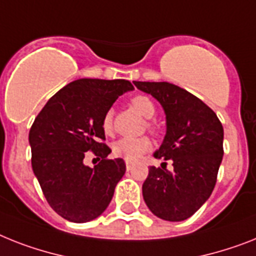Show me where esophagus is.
I'll return each mask as SVG.
<instances>
[{"instance_id":"obj_1","label":"esophagus","mask_w":256,"mask_h":256,"mask_svg":"<svg viewBox=\"0 0 256 256\" xmlns=\"http://www.w3.org/2000/svg\"><path fill=\"white\" fill-rule=\"evenodd\" d=\"M133 166H134V164H130V162H126V170L128 171H130L133 168Z\"/></svg>"}]
</instances>
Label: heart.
Returning a JSON list of instances; mask_svg holds the SVG:
<instances>
[{
    "label": "heart",
    "mask_w": 256,
    "mask_h": 256,
    "mask_svg": "<svg viewBox=\"0 0 256 256\" xmlns=\"http://www.w3.org/2000/svg\"><path fill=\"white\" fill-rule=\"evenodd\" d=\"M130 104L132 106L133 110H136L137 112L144 116L145 119H152L156 115V104L153 99L149 95L137 94L132 96L130 100ZM100 126L104 134H111L114 130V110L108 108L103 114ZM146 128L152 133L157 132V126L153 122H146ZM152 144L148 137H138V138H128L123 137L115 141L112 145V154L118 158H123L126 162H137L142 157L146 152L150 150Z\"/></svg>",
    "instance_id": "1"
}]
</instances>
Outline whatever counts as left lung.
Listing matches in <instances>:
<instances>
[{
    "label": "left lung",
    "mask_w": 256,
    "mask_h": 256,
    "mask_svg": "<svg viewBox=\"0 0 256 256\" xmlns=\"http://www.w3.org/2000/svg\"><path fill=\"white\" fill-rule=\"evenodd\" d=\"M153 95L166 114V136L156 158L170 160L174 170L149 168L142 184L148 208L166 221H183L208 200L224 156V128L210 107L168 82L133 81ZM166 164V162H164Z\"/></svg>",
    "instance_id": "left-lung-1"
}]
</instances>
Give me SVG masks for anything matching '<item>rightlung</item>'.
<instances>
[{
  "mask_svg": "<svg viewBox=\"0 0 256 256\" xmlns=\"http://www.w3.org/2000/svg\"><path fill=\"white\" fill-rule=\"evenodd\" d=\"M126 80L81 78L58 90L35 118L28 140L31 164L50 208L72 222L100 216L126 172L122 158L108 160L100 126L103 114L132 90ZM88 151L100 162L83 164Z\"/></svg>",
  "mask_w": 256,
  "mask_h": 256,
  "instance_id": "obj_1",
  "label": "right lung"
}]
</instances>
